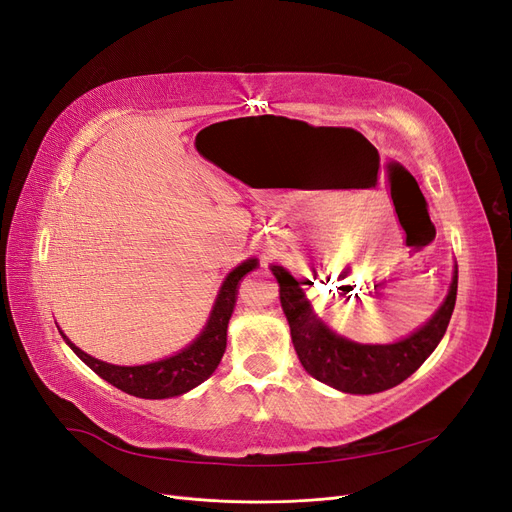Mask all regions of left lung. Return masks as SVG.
<instances>
[{
  "label": "left lung",
  "mask_w": 512,
  "mask_h": 512,
  "mask_svg": "<svg viewBox=\"0 0 512 512\" xmlns=\"http://www.w3.org/2000/svg\"><path fill=\"white\" fill-rule=\"evenodd\" d=\"M271 271L280 284L282 309L288 318L292 344L301 365L316 380L354 395L380 393L410 378L440 344L457 299L455 271L448 297L425 327L395 344H356L342 335H335L322 322L301 288V284L309 282H297L284 267H271Z\"/></svg>",
  "instance_id": "left-lung-1"
}]
</instances>
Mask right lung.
I'll list each match as a JSON object with an SVG mask.
<instances>
[{
  "mask_svg": "<svg viewBox=\"0 0 512 512\" xmlns=\"http://www.w3.org/2000/svg\"><path fill=\"white\" fill-rule=\"evenodd\" d=\"M252 269H256V260H245L237 269H232L228 273L218 299H215L205 331L200 333L194 344H190L175 356H168L164 361L136 367L111 365L85 354L81 348H76L66 335L64 339L87 367L94 369L100 378L111 382L123 393L143 399H166L183 395L200 382H205L213 374L215 367L220 365L226 350L228 320L237 301V286L241 282V277L245 273H250Z\"/></svg>",
  "mask_w": 512,
  "mask_h": 512,
  "instance_id": "1",
  "label": "right lung"
}]
</instances>
